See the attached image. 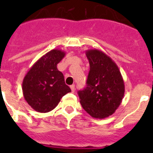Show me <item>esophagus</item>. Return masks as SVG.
<instances>
[{"mask_svg":"<svg viewBox=\"0 0 153 153\" xmlns=\"http://www.w3.org/2000/svg\"><path fill=\"white\" fill-rule=\"evenodd\" d=\"M70 88H71V90H72V92L73 93H74V92H75V85H71V86H70Z\"/></svg>","mask_w":153,"mask_h":153,"instance_id":"1","label":"esophagus"}]
</instances>
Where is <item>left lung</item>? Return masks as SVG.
Returning a JSON list of instances; mask_svg holds the SVG:
<instances>
[{
	"instance_id": "8db88e82",
	"label": "left lung",
	"mask_w": 153,
	"mask_h": 153,
	"mask_svg": "<svg viewBox=\"0 0 153 153\" xmlns=\"http://www.w3.org/2000/svg\"><path fill=\"white\" fill-rule=\"evenodd\" d=\"M90 63L86 87L78 92L83 109L96 119L113 115L121 104L125 93L124 81L118 66L97 49L86 51Z\"/></svg>"
}]
</instances>
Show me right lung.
<instances>
[{
  "instance_id": "obj_1",
  "label": "right lung",
  "mask_w": 153,
  "mask_h": 153,
  "mask_svg": "<svg viewBox=\"0 0 153 153\" xmlns=\"http://www.w3.org/2000/svg\"><path fill=\"white\" fill-rule=\"evenodd\" d=\"M65 55L66 53L61 50L49 51L30 68L24 76L22 83L24 97L35 111H51L63 96L71 92L56 66Z\"/></svg>"
}]
</instances>
